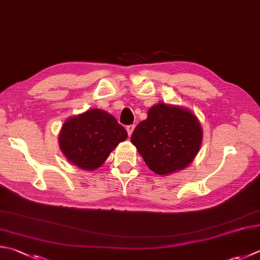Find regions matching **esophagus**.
Returning a JSON list of instances; mask_svg holds the SVG:
<instances>
[{
  "label": "esophagus",
  "instance_id": "1",
  "mask_svg": "<svg viewBox=\"0 0 260 260\" xmlns=\"http://www.w3.org/2000/svg\"><path fill=\"white\" fill-rule=\"evenodd\" d=\"M134 129H135V125H134V124H131V125H128V126H126V131H128V135H129V137H131L132 132H134Z\"/></svg>",
  "mask_w": 260,
  "mask_h": 260
}]
</instances>
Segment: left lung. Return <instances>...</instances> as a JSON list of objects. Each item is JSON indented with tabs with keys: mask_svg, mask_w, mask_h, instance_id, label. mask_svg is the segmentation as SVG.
<instances>
[{
	"mask_svg": "<svg viewBox=\"0 0 260 260\" xmlns=\"http://www.w3.org/2000/svg\"><path fill=\"white\" fill-rule=\"evenodd\" d=\"M131 143L153 172L169 175L193 161L203 143L202 124L185 107L159 102L136 126Z\"/></svg>",
	"mask_w": 260,
	"mask_h": 260,
	"instance_id": "left-lung-1",
	"label": "left lung"
}]
</instances>
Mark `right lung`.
<instances>
[{"mask_svg":"<svg viewBox=\"0 0 260 260\" xmlns=\"http://www.w3.org/2000/svg\"><path fill=\"white\" fill-rule=\"evenodd\" d=\"M126 138L125 129L113 115L91 109L68 117L58 135V146L71 164L84 171H95Z\"/></svg>","mask_w":260,"mask_h":260,"instance_id":"obj_1","label":"right lung"}]
</instances>
